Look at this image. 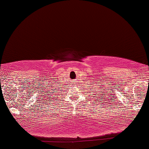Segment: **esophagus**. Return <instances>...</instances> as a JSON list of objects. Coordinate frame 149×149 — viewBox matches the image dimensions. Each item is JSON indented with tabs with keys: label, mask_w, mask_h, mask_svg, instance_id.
<instances>
[{
	"label": "esophagus",
	"mask_w": 149,
	"mask_h": 149,
	"mask_svg": "<svg viewBox=\"0 0 149 149\" xmlns=\"http://www.w3.org/2000/svg\"><path fill=\"white\" fill-rule=\"evenodd\" d=\"M75 84H76V83H74V86H75Z\"/></svg>",
	"instance_id": "obj_1"
}]
</instances>
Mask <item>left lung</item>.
I'll return each instance as SVG.
<instances>
[{"instance_id":"1","label":"left lung","mask_w":149,"mask_h":149,"mask_svg":"<svg viewBox=\"0 0 149 149\" xmlns=\"http://www.w3.org/2000/svg\"><path fill=\"white\" fill-rule=\"evenodd\" d=\"M93 89H94V88H93ZM103 91V92H102V91ZM98 91H101V93H98ZM97 93L98 94H97ZM106 93V95H105V94ZM101 95V97H100L99 95ZM92 95H95V96H97L96 97H98V98L100 99V100H101V98H102V97H103L104 98H104H105V97H106V96H107V95H108V93L107 92H106V93H105V91H104V90H100V91H95V92H93V94H92ZM104 95V97H103V96Z\"/></svg>"}]
</instances>
